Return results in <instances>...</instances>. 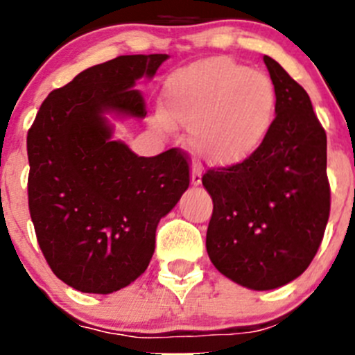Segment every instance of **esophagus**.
<instances>
[{
	"label": "esophagus",
	"mask_w": 355,
	"mask_h": 355,
	"mask_svg": "<svg viewBox=\"0 0 355 355\" xmlns=\"http://www.w3.org/2000/svg\"><path fill=\"white\" fill-rule=\"evenodd\" d=\"M202 182V171H200V166L198 163L192 164V171H191V184L192 185H199Z\"/></svg>",
	"instance_id": "34e87169"
}]
</instances>
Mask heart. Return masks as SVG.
I'll return each mask as SVG.
<instances>
[{
    "mask_svg": "<svg viewBox=\"0 0 355 355\" xmlns=\"http://www.w3.org/2000/svg\"><path fill=\"white\" fill-rule=\"evenodd\" d=\"M161 130H189V146L209 164L232 166L256 155L275 123L277 91L270 77L228 58L211 56L168 77Z\"/></svg>",
    "mask_w": 355,
    "mask_h": 355,
    "instance_id": "obj_1",
    "label": "heart"
}]
</instances>
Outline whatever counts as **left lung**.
<instances>
[{"mask_svg":"<svg viewBox=\"0 0 355 355\" xmlns=\"http://www.w3.org/2000/svg\"><path fill=\"white\" fill-rule=\"evenodd\" d=\"M277 91V116L263 148L239 164L211 168L206 234L211 263L235 284L273 290L307 270L330 216L327 132L307 92L264 56Z\"/></svg>","mask_w":355,"mask_h":355,"instance_id":"left-lung-1","label":"left lung"}]
</instances>
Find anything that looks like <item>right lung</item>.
<instances>
[{"label": "right lung", "mask_w": 355, "mask_h": 355, "mask_svg": "<svg viewBox=\"0 0 355 355\" xmlns=\"http://www.w3.org/2000/svg\"><path fill=\"white\" fill-rule=\"evenodd\" d=\"M168 55H127L80 71L49 92L27 134L28 211L53 273L85 293L137 280L156 228L189 189V156H137L113 141L106 114L146 116L135 89Z\"/></svg>", "instance_id": "right-lung-1"}]
</instances>
